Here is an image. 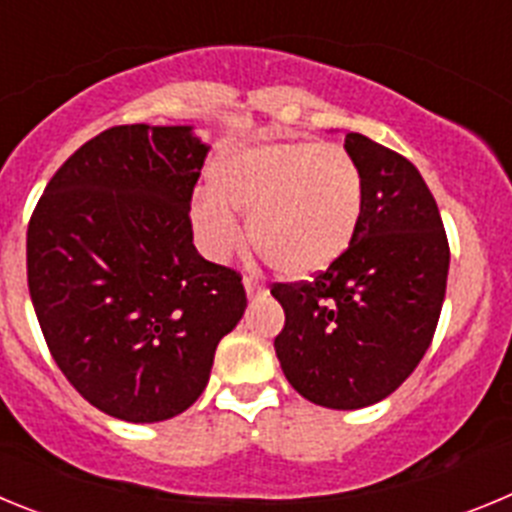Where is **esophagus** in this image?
<instances>
[{
	"label": "esophagus",
	"instance_id": "obj_1",
	"mask_svg": "<svg viewBox=\"0 0 512 512\" xmlns=\"http://www.w3.org/2000/svg\"><path fill=\"white\" fill-rule=\"evenodd\" d=\"M243 287H246V295L251 297V300H253V297L266 295V287L256 277H246V279H243Z\"/></svg>",
	"mask_w": 512,
	"mask_h": 512
}]
</instances>
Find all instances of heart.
<instances>
[{
  "label": "heart",
  "instance_id": "b5f03b06",
  "mask_svg": "<svg viewBox=\"0 0 512 512\" xmlns=\"http://www.w3.org/2000/svg\"><path fill=\"white\" fill-rule=\"evenodd\" d=\"M210 194L192 202L202 251L230 259L243 233L284 277H315L351 248L364 215V179L356 158L333 143L274 140L228 151L212 164Z\"/></svg>",
  "mask_w": 512,
  "mask_h": 512
}]
</instances>
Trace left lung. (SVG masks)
<instances>
[{"instance_id": "8db88e82", "label": "left lung", "mask_w": 512, "mask_h": 512, "mask_svg": "<svg viewBox=\"0 0 512 512\" xmlns=\"http://www.w3.org/2000/svg\"><path fill=\"white\" fill-rule=\"evenodd\" d=\"M346 151L364 179L354 243L312 282L271 289L287 318L274 338L284 377L333 410L374 405L415 372L451 259L436 200L408 158L361 133L346 135Z\"/></svg>"}]
</instances>
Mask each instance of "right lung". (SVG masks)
I'll return each mask as SVG.
<instances>
[{
  "instance_id": "add662e5",
  "label": "right lung",
  "mask_w": 512,
  "mask_h": 512,
  "mask_svg": "<svg viewBox=\"0 0 512 512\" xmlns=\"http://www.w3.org/2000/svg\"><path fill=\"white\" fill-rule=\"evenodd\" d=\"M210 146L192 125H117L53 174L27 225V287L58 369L128 423L184 413L246 310L241 274L192 243Z\"/></svg>"
}]
</instances>
